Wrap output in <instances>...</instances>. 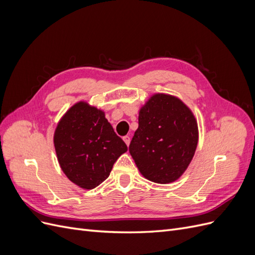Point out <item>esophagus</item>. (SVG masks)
I'll return each mask as SVG.
<instances>
[{"instance_id": "34e87169", "label": "esophagus", "mask_w": 255, "mask_h": 255, "mask_svg": "<svg viewBox=\"0 0 255 255\" xmlns=\"http://www.w3.org/2000/svg\"><path fill=\"white\" fill-rule=\"evenodd\" d=\"M123 140H125V142L127 143V145L128 146V144H129V141H130V139H129V136H125V137H123Z\"/></svg>"}]
</instances>
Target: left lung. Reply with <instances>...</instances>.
Masks as SVG:
<instances>
[{"instance_id": "obj_1", "label": "left lung", "mask_w": 255, "mask_h": 255, "mask_svg": "<svg viewBox=\"0 0 255 255\" xmlns=\"http://www.w3.org/2000/svg\"><path fill=\"white\" fill-rule=\"evenodd\" d=\"M194 114L176 97L155 94L141 107L128 151L140 173L154 183L176 181L198 144Z\"/></svg>"}]
</instances>
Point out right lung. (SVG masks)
I'll return each instance as SVG.
<instances>
[{
  "label": "right lung",
  "instance_id": "add662e5",
  "mask_svg": "<svg viewBox=\"0 0 255 255\" xmlns=\"http://www.w3.org/2000/svg\"><path fill=\"white\" fill-rule=\"evenodd\" d=\"M61 170L84 189H94L109 177L128 146L115 133L103 111L78 102L61 117L54 133Z\"/></svg>",
  "mask_w": 255,
  "mask_h": 255
}]
</instances>
